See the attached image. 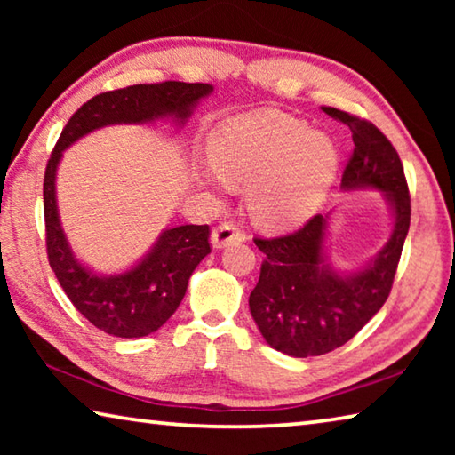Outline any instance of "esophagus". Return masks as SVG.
<instances>
[{
	"mask_svg": "<svg viewBox=\"0 0 455 455\" xmlns=\"http://www.w3.org/2000/svg\"><path fill=\"white\" fill-rule=\"evenodd\" d=\"M244 241V233L233 222H222L217 228L212 230L211 235V243L214 249H225V246L233 244V243H243Z\"/></svg>",
	"mask_w": 455,
	"mask_h": 455,
	"instance_id": "34e87169",
	"label": "esophagus"
}]
</instances>
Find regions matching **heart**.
I'll return each instance as SVG.
<instances>
[{
    "mask_svg": "<svg viewBox=\"0 0 455 455\" xmlns=\"http://www.w3.org/2000/svg\"><path fill=\"white\" fill-rule=\"evenodd\" d=\"M217 172L209 180L249 187V209L260 227L284 230L303 225L333 184L339 152L307 122L267 110L228 120L212 136Z\"/></svg>",
    "mask_w": 455,
    "mask_h": 455,
    "instance_id": "heart-1",
    "label": "heart"
}]
</instances>
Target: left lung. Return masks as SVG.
<instances>
[{"label": "left lung", "mask_w": 455, "mask_h": 455, "mask_svg": "<svg viewBox=\"0 0 455 455\" xmlns=\"http://www.w3.org/2000/svg\"><path fill=\"white\" fill-rule=\"evenodd\" d=\"M347 124L353 154L341 188H375L394 212V233L371 263L357 273H337L325 259L329 217L317 214L276 238H255L265 260L249 297L251 315L273 349L291 357H315L341 347L387 301L410 230L411 200L402 160L385 134L359 116L323 106Z\"/></svg>", "instance_id": "8db88e82"}]
</instances>
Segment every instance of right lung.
<instances>
[{
	"instance_id": "add662e5",
	"label": "right lung",
	"mask_w": 455,
	"mask_h": 455,
	"mask_svg": "<svg viewBox=\"0 0 455 455\" xmlns=\"http://www.w3.org/2000/svg\"><path fill=\"white\" fill-rule=\"evenodd\" d=\"M211 84L160 82L104 92L68 120L44 176L45 246L52 271L72 305L92 325L114 337H146L179 309L196 265L211 252L209 225L166 228L140 263L120 275H96L74 257L56 203V171L61 154L82 136L110 124H144L174 118L184 124Z\"/></svg>"
}]
</instances>
